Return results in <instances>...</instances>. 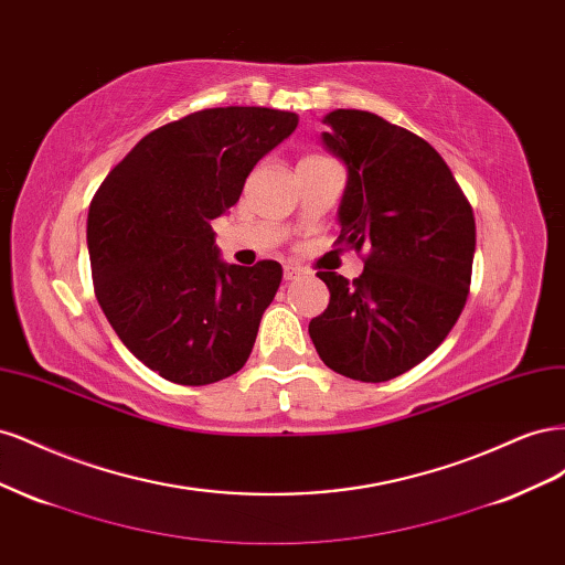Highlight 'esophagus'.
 <instances>
[{
	"instance_id": "obj_1",
	"label": "esophagus",
	"mask_w": 565,
	"mask_h": 565,
	"mask_svg": "<svg viewBox=\"0 0 565 565\" xmlns=\"http://www.w3.org/2000/svg\"><path fill=\"white\" fill-rule=\"evenodd\" d=\"M282 276H285V280L289 282V280H297V278H301V276H303V270H301L299 266H289V264H287V266L282 268Z\"/></svg>"
}]
</instances>
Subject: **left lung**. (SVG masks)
<instances>
[{"mask_svg": "<svg viewBox=\"0 0 565 565\" xmlns=\"http://www.w3.org/2000/svg\"><path fill=\"white\" fill-rule=\"evenodd\" d=\"M324 125V148L349 172L337 243L367 254L351 282L318 270L330 303L309 334L330 370L388 382L455 328L471 285L476 221L446 160L417 134L367 110L339 108Z\"/></svg>", "mask_w": 565, "mask_h": 565, "instance_id": "1", "label": "left lung"}]
</instances>
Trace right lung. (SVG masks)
Wrapping results in <instances>:
<instances>
[{
  "mask_svg": "<svg viewBox=\"0 0 565 565\" xmlns=\"http://www.w3.org/2000/svg\"><path fill=\"white\" fill-rule=\"evenodd\" d=\"M287 110L228 106L169 122L136 143L89 204L94 292L122 344L160 377L204 386L241 370L282 266L221 262L212 218L297 129Z\"/></svg>",
  "mask_w": 565,
  "mask_h": 565,
  "instance_id": "add662e5",
  "label": "right lung"
}]
</instances>
